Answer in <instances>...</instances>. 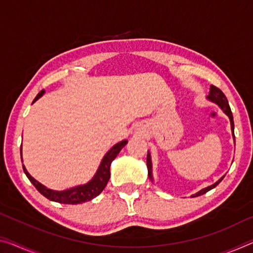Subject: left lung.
Here are the masks:
<instances>
[{"mask_svg": "<svg viewBox=\"0 0 253 253\" xmlns=\"http://www.w3.org/2000/svg\"><path fill=\"white\" fill-rule=\"evenodd\" d=\"M207 98H208L209 100H211V102H212V103H215V104L218 105V106L221 108V110H223L224 113L226 114V115L228 116V118H230L233 138L235 139V137H234V121H233V114H232V111H231V108H230V105H228L226 96H225V95L223 94V91H221L219 88H217V87L212 86V84H211V91H209V95L207 96ZM147 169H148V176H149L150 180L153 181V165H151V157H150L149 151H148V154H147ZM223 178H224V176L220 177L219 180L216 182V183H213V184H211V186H207V188L200 190L199 192H197L196 194H192L191 197H192V198H194V197H199V196H203V194H205L206 192L211 191V189L216 188V186L219 184V182H220L221 180H223Z\"/></svg>", "mask_w": 253, "mask_h": 253, "instance_id": "left-lung-1", "label": "left lung"}]
</instances>
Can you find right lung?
I'll use <instances>...</instances> for the list:
<instances>
[{"label":"right lung","mask_w":253,"mask_h":253,"mask_svg":"<svg viewBox=\"0 0 253 253\" xmlns=\"http://www.w3.org/2000/svg\"><path fill=\"white\" fill-rule=\"evenodd\" d=\"M44 92L45 90H42L40 94L36 96V98L34 99L33 103L36 102L38 98H41V97L44 95ZM126 143H127V140H122L121 142L116 143V145H114L110 150L107 151L106 155H105L104 158L102 159V163H100V165L98 167V169H97L94 177H92L88 183L73 186V188L63 190V191H54V190L47 189L46 186H44L42 183H40V182L35 180V178L30 175L28 172H27L26 167L22 165L23 172H25L27 177L29 178V181L35 185V188H36L38 191L42 194V196L47 198V199L55 201V203L67 204V205L83 204V203H86V201L94 199L95 197L98 196V194L105 189V186H106L107 182L111 177V172H110L111 163L114 161L115 157L118 156L120 151H121V149L126 145ZM20 153H21V148H20Z\"/></svg>","instance_id":"obj_1"}]
</instances>
